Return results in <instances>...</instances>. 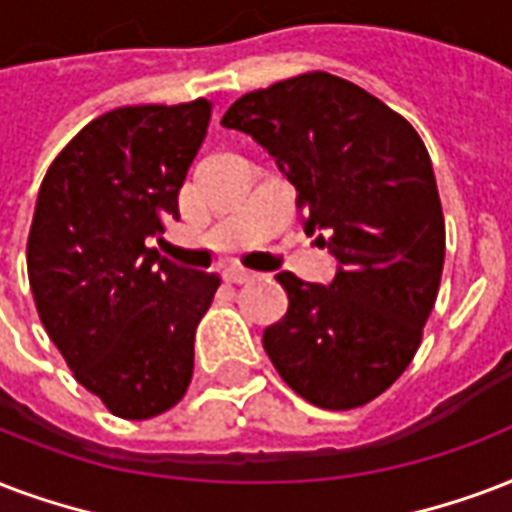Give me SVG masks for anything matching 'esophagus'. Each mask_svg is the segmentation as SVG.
Masks as SVG:
<instances>
[{
    "mask_svg": "<svg viewBox=\"0 0 512 512\" xmlns=\"http://www.w3.org/2000/svg\"><path fill=\"white\" fill-rule=\"evenodd\" d=\"M222 276H225V282H230V284H247L255 279L257 273L249 271V268H244V265H228Z\"/></svg>",
    "mask_w": 512,
    "mask_h": 512,
    "instance_id": "34e87169",
    "label": "esophagus"
}]
</instances>
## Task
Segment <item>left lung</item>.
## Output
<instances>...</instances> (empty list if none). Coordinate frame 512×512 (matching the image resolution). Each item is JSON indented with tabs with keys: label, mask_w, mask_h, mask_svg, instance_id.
I'll return each instance as SVG.
<instances>
[{
	"label": "left lung",
	"mask_w": 512,
	"mask_h": 512,
	"mask_svg": "<svg viewBox=\"0 0 512 512\" xmlns=\"http://www.w3.org/2000/svg\"><path fill=\"white\" fill-rule=\"evenodd\" d=\"M222 126L271 152L306 230L338 260L330 287L276 279L290 308L263 333L273 368L311 405L376 400L419 349L443 276L446 220L416 128L360 85L306 72L228 107Z\"/></svg>",
	"instance_id": "8db88e82"
}]
</instances>
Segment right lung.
I'll return each instance as SVG.
<instances>
[{
    "mask_svg": "<svg viewBox=\"0 0 512 512\" xmlns=\"http://www.w3.org/2000/svg\"><path fill=\"white\" fill-rule=\"evenodd\" d=\"M212 101L139 104L96 117L42 179L26 265L37 314L80 384L120 419L185 397L195 327L217 273L179 268L144 241L179 217V190Z\"/></svg>",
    "mask_w": 512,
    "mask_h": 512,
    "instance_id": "add662e5",
    "label": "right lung"
}]
</instances>
